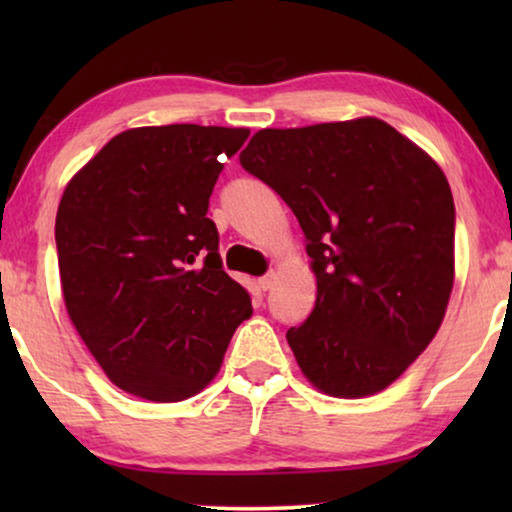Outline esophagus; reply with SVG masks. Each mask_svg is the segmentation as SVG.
Here are the masks:
<instances>
[{"instance_id": "obj_1", "label": "esophagus", "mask_w": 512, "mask_h": 512, "mask_svg": "<svg viewBox=\"0 0 512 512\" xmlns=\"http://www.w3.org/2000/svg\"><path fill=\"white\" fill-rule=\"evenodd\" d=\"M272 284H275V272H268V275L258 277V286H261V289H263V291H268V289H272Z\"/></svg>"}]
</instances>
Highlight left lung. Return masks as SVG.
<instances>
[{
	"instance_id": "1",
	"label": "left lung",
	"mask_w": 512,
	"mask_h": 512,
	"mask_svg": "<svg viewBox=\"0 0 512 512\" xmlns=\"http://www.w3.org/2000/svg\"><path fill=\"white\" fill-rule=\"evenodd\" d=\"M240 165L305 233L317 303L286 331L300 370L331 396L387 389L433 340L452 293L443 170L380 118L261 130Z\"/></svg>"
}]
</instances>
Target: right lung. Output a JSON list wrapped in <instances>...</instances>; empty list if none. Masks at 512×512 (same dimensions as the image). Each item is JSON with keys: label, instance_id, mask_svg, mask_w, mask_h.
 I'll use <instances>...</instances> for the list:
<instances>
[{"label": "right lung", "instance_id": "1", "mask_svg": "<svg viewBox=\"0 0 512 512\" xmlns=\"http://www.w3.org/2000/svg\"><path fill=\"white\" fill-rule=\"evenodd\" d=\"M247 128L160 125L116 135L62 193L55 244L69 319L116 387L198 394L251 298L226 275L209 195Z\"/></svg>", "mask_w": 512, "mask_h": 512}]
</instances>
